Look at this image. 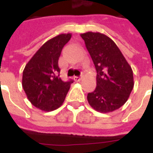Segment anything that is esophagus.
<instances>
[{
	"instance_id": "obj_1",
	"label": "esophagus",
	"mask_w": 153,
	"mask_h": 153,
	"mask_svg": "<svg viewBox=\"0 0 153 153\" xmlns=\"http://www.w3.org/2000/svg\"><path fill=\"white\" fill-rule=\"evenodd\" d=\"M83 79V75H81V76H75L74 77V79H75V81H77V82H79V81H80V80Z\"/></svg>"
}]
</instances>
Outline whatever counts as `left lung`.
Wrapping results in <instances>:
<instances>
[{"label": "left lung", "mask_w": 153, "mask_h": 153, "mask_svg": "<svg viewBox=\"0 0 153 153\" xmlns=\"http://www.w3.org/2000/svg\"><path fill=\"white\" fill-rule=\"evenodd\" d=\"M93 59L97 87L88 94V102L101 113L112 112L125 104L134 83L133 70L112 39L101 33L80 34Z\"/></svg>", "instance_id": "left-lung-1"}]
</instances>
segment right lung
Returning <instances> with one entry per match:
<instances>
[{
  "mask_svg": "<svg viewBox=\"0 0 153 153\" xmlns=\"http://www.w3.org/2000/svg\"><path fill=\"white\" fill-rule=\"evenodd\" d=\"M71 33H62L45 43L33 55L23 71L22 86L28 101L43 111H52L63 104L70 84L60 78L58 60Z\"/></svg>",
  "mask_w": 153,
  "mask_h": 153,
  "instance_id": "obj_1",
  "label": "right lung"
}]
</instances>
